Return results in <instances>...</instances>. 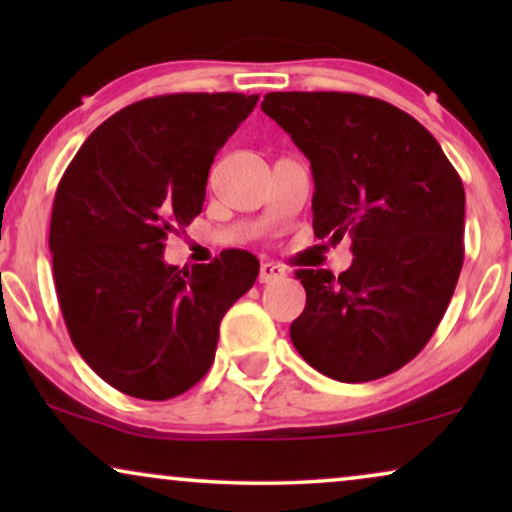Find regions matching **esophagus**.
Returning <instances> with one entry per match:
<instances>
[{
  "mask_svg": "<svg viewBox=\"0 0 512 512\" xmlns=\"http://www.w3.org/2000/svg\"><path fill=\"white\" fill-rule=\"evenodd\" d=\"M284 277H286V270L282 268V265L261 263V270H258V282H261V284L277 282V279H284Z\"/></svg>",
  "mask_w": 512,
  "mask_h": 512,
  "instance_id": "34e87169",
  "label": "esophagus"
}]
</instances>
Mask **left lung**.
<instances>
[{
  "label": "left lung",
  "mask_w": 512,
  "mask_h": 512,
  "mask_svg": "<svg viewBox=\"0 0 512 512\" xmlns=\"http://www.w3.org/2000/svg\"><path fill=\"white\" fill-rule=\"evenodd\" d=\"M261 109L312 167V228L352 237L342 275L298 270V354L338 382L384 377L422 352L464 265V184L436 137L394 104L354 93H268Z\"/></svg>",
  "instance_id": "left-lung-1"
}]
</instances>
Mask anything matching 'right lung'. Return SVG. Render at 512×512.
<instances>
[{
    "instance_id": "1",
    "label": "right lung",
    "mask_w": 512,
    "mask_h": 512,
    "mask_svg": "<svg viewBox=\"0 0 512 512\" xmlns=\"http://www.w3.org/2000/svg\"><path fill=\"white\" fill-rule=\"evenodd\" d=\"M258 95L177 93L116 111L62 174L53 202V277L69 338L111 387L165 401L212 366L219 324L258 277L249 251L191 270L165 240L202 212L209 167Z\"/></svg>"
}]
</instances>
